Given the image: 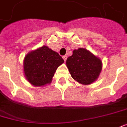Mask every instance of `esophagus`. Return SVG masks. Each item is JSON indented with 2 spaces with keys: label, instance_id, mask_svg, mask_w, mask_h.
Instances as JSON below:
<instances>
[{
  "label": "esophagus",
  "instance_id": "obj_1",
  "mask_svg": "<svg viewBox=\"0 0 127 127\" xmlns=\"http://www.w3.org/2000/svg\"><path fill=\"white\" fill-rule=\"evenodd\" d=\"M63 58L64 61L65 62V61L67 60V56H63Z\"/></svg>",
  "mask_w": 127,
  "mask_h": 127
}]
</instances>
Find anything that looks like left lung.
Returning <instances> with one entry per match:
<instances>
[{
    "label": "left lung",
    "mask_w": 127,
    "mask_h": 127,
    "mask_svg": "<svg viewBox=\"0 0 127 127\" xmlns=\"http://www.w3.org/2000/svg\"><path fill=\"white\" fill-rule=\"evenodd\" d=\"M66 64L71 77L84 85L95 81L102 69L99 58L83 48L74 50L72 56L67 59Z\"/></svg>",
    "instance_id": "1"
}]
</instances>
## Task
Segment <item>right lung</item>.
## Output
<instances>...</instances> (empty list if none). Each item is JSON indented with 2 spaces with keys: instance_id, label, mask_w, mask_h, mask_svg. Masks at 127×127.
<instances>
[{
  "instance_id": "1",
  "label": "right lung",
  "mask_w": 127,
  "mask_h": 127,
  "mask_svg": "<svg viewBox=\"0 0 127 127\" xmlns=\"http://www.w3.org/2000/svg\"><path fill=\"white\" fill-rule=\"evenodd\" d=\"M63 63L64 60L58 53L44 46L25 57V76L34 86L44 85L51 82L57 68Z\"/></svg>"
}]
</instances>
